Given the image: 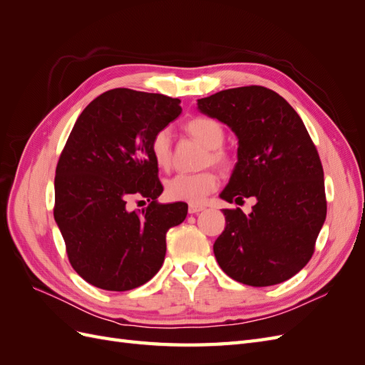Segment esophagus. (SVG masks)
Wrapping results in <instances>:
<instances>
[{
  "mask_svg": "<svg viewBox=\"0 0 365 365\" xmlns=\"http://www.w3.org/2000/svg\"><path fill=\"white\" fill-rule=\"evenodd\" d=\"M202 210H205L204 205H196V204L189 205V213L190 215H197L200 212H202Z\"/></svg>",
  "mask_w": 365,
  "mask_h": 365,
  "instance_id": "34e87169",
  "label": "esophagus"
}]
</instances>
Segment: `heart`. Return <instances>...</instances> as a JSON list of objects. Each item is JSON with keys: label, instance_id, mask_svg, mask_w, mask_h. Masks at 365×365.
Listing matches in <instances>:
<instances>
[{"label": "heart", "instance_id": "1", "mask_svg": "<svg viewBox=\"0 0 365 365\" xmlns=\"http://www.w3.org/2000/svg\"><path fill=\"white\" fill-rule=\"evenodd\" d=\"M185 130L201 141L208 149L205 164H213L219 169H227L231 157L222 149L225 132L222 125L215 118L196 117L187 121ZM152 155L161 169H168L172 163V140L169 130H160L152 140ZM217 185V178L213 172L200 173H178L165 184V193L172 201H182L190 204H201L205 196L212 193Z\"/></svg>", "mask_w": 365, "mask_h": 365}]
</instances>
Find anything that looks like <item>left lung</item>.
Listing matches in <instances>:
<instances>
[{"label": "left lung", "instance_id": "left-lung-1", "mask_svg": "<svg viewBox=\"0 0 365 365\" xmlns=\"http://www.w3.org/2000/svg\"><path fill=\"white\" fill-rule=\"evenodd\" d=\"M237 137V163L219 196L256 197L252 212L224 210L225 230L213 251L231 279L271 286L311 260L326 220L324 173L317 148L295 109L264 86H240L197 101Z\"/></svg>", "mask_w": 365, "mask_h": 365}]
</instances>
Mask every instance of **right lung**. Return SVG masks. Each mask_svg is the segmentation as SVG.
<instances>
[{
    "label": "right lung",
    "mask_w": 365,
    "mask_h": 365,
    "mask_svg": "<svg viewBox=\"0 0 365 365\" xmlns=\"http://www.w3.org/2000/svg\"><path fill=\"white\" fill-rule=\"evenodd\" d=\"M180 98L115 88L88 105L67 140L54 178V220L71 267L105 291H130L155 275L165 233L184 204H158L163 184L152 140L181 114ZM151 202L130 212V195Z\"/></svg>",
    "instance_id": "add662e5"
}]
</instances>
